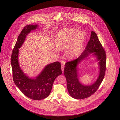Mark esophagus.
Listing matches in <instances>:
<instances>
[{"label": "esophagus", "mask_w": 120, "mask_h": 120, "mask_svg": "<svg viewBox=\"0 0 120 120\" xmlns=\"http://www.w3.org/2000/svg\"><path fill=\"white\" fill-rule=\"evenodd\" d=\"M64 66L62 65V67H61V69H62V72L63 73V71H64Z\"/></svg>", "instance_id": "obj_1"}]
</instances>
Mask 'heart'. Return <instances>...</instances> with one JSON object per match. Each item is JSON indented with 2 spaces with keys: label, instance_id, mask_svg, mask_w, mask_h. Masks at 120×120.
Returning <instances> with one entry per match:
<instances>
[{
  "label": "heart",
  "instance_id": "b5f03b06",
  "mask_svg": "<svg viewBox=\"0 0 120 120\" xmlns=\"http://www.w3.org/2000/svg\"><path fill=\"white\" fill-rule=\"evenodd\" d=\"M86 36L84 31L79 32L77 29H64L56 34L55 45L59 50L65 49V53L67 57L73 59L80 54Z\"/></svg>",
  "mask_w": 120,
  "mask_h": 120
}]
</instances>
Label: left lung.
Listing matches in <instances>:
<instances>
[{"instance_id": "8db88e82", "label": "left lung", "mask_w": 120, "mask_h": 120, "mask_svg": "<svg viewBox=\"0 0 120 120\" xmlns=\"http://www.w3.org/2000/svg\"><path fill=\"white\" fill-rule=\"evenodd\" d=\"M91 55H90V54ZM94 56L98 61L99 75L97 80L90 85L82 84L79 79V65L88 56ZM106 55L96 33L91 31L90 40L85 50L79 57L65 64L64 74L66 78L67 88L70 95L75 99H84L90 96L96 91L104 77Z\"/></svg>"}]
</instances>
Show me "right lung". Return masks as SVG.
Returning a JSON list of instances; mask_svg holds the SVG:
<instances>
[{"mask_svg":"<svg viewBox=\"0 0 120 120\" xmlns=\"http://www.w3.org/2000/svg\"><path fill=\"white\" fill-rule=\"evenodd\" d=\"M38 26V25H28L24 27L18 37L11 56L14 83L24 95L35 100L45 98L49 95L54 80L62 74L61 65L58 62L48 64L39 74L32 78L26 74L20 66L19 49L22 45L29 33Z\"/></svg>","mask_w":120,"mask_h":120,"instance_id":"1","label":"right lung"}]
</instances>
